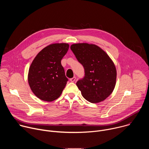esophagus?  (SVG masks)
<instances>
[{
  "label": "esophagus",
  "instance_id": "34e87169",
  "mask_svg": "<svg viewBox=\"0 0 149 149\" xmlns=\"http://www.w3.org/2000/svg\"><path fill=\"white\" fill-rule=\"evenodd\" d=\"M75 79H76V77H74L70 78V81H71V82H74V81H75Z\"/></svg>",
  "mask_w": 149,
  "mask_h": 149
}]
</instances>
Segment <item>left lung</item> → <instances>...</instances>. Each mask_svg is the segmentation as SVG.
<instances>
[{
	"mask_svg": "<svg viewBox=\"0 0 149 149\" xmlns=\"http://www.w3.org/2000/svg\"><path fill=\"white\" fill-rule=\"evenodd\" d=\"M70 48L84 68V77L76 83L82 95L92 103L104 101L116 86L117 71L113 62L95 45L75 44Z\"/></svg>",
	"mask_w": 149,
	"mask_h": 149,
	"instance_id": "8db88e82",
	"label": "left lung"
}]
</instances>
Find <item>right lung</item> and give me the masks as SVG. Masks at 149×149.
Segmentation results:
<instances>
[{"mask_svg": "<svg viewBox=\"0 0 149 149\" xmlns=\"http://www.w3.org/2000/svg\"><path fill=\"white\" fill-rule=\"evenodd\" d=\"M69 48L68 44H54L40 51L32 61L28 82L39 99L52 101L59 97L68 79L61 65V59Z\"/></svg>", "mask_w": 149, "mask_h": 149, "instance_id": "add662e5", "label": "right lung"}]
</instances>
